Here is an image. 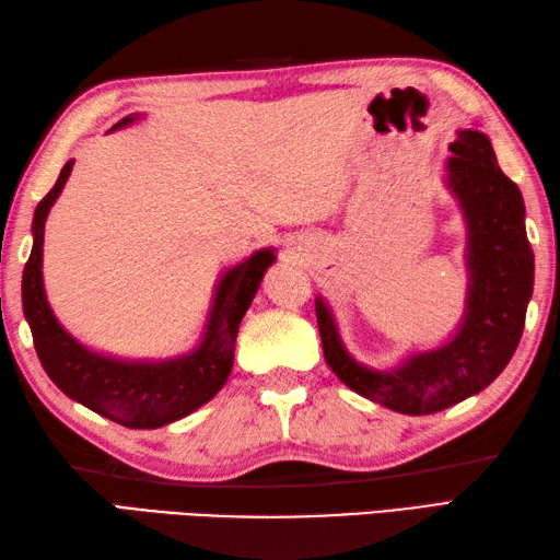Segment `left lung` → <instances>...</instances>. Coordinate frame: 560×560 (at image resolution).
I'll use <instances>...</instances> for the list:
<instances>
[{"mask_svg": "<svg viewBox=\"0 0 560 560\" xmlns=\"http://www.w3.org/2000/svg\"><path fill=\"white\" fill-rule=\"evenodd\" d=\"M445 185L467 225V301L462 323L443 347L413 351L392 368H368L343 347L323 295L315 299L325 361L343 385L383 407L425 416L479 395L513 359L534 291V253L520 187L498 168L481 129H457Z\"/></svg>", "mask_w": 560, "mask_h": 560, "instance_id": "1", "label": "left lung"}]
</instances>
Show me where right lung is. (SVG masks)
I'll return each instance as SVG.
<instances>
[{
	"label": "right lung",
	"mask_w": 560,
	"mask_h": 560,
	"mask_svg": "<svg viewBox=\"0 0 560 560\" xmlns=\"http://www.w3.org/2000/svg\"><path fill=\"white\" fill-rule=\"evenodd\" d=\"M139 113L127 115L115 129L139 120ZM74 161H67L55 187L33 213V249L23 269L21 301L28 319L38 359L52 383L91 411L127 428H161L201 404L217 397L233 368L235 337L241 319L253 303L267 269L277 261V249L261 247L225 269L213 289V301L205 325V335L192 351L168 361H122L91 351L59 325L43 283V241L45 221L57 197L69 180Z\"/></svg>",
	"instance_id": "add662e5"
}]
</instances>
